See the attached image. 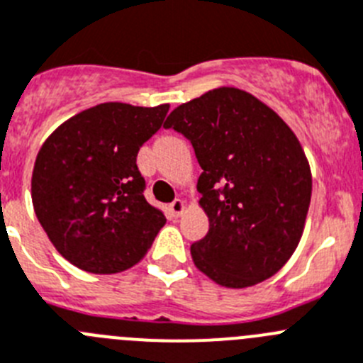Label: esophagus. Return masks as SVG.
Segmentation results:
<instances>
[{
    "label": "esophagus",
    "mask_w": 363,
    "mask_h": 363,
    "mask_svg": "<svg viewBox=\"0 0 363 363\" xmlns=\"http://www.w3.org/2000/svg\"><path fill=\"white\" fill-rule=\"evenodd\" d=\"M186 210H188V206H186V202L182 201V199H175V201L169 204V211L174 213V217H181Z\"/></svg>",
    "instance_id": "34e87169"
}]
</instances>
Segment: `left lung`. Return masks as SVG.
Segmentation results:
<instances>
[{
	"mask_svg": "<svg viewBox=\"0 0 363 363\" xmlns=\"http://www.w3.org/2000/svg\"><path fill=\"white\" fill-rule=\"evenodd\" d=\"M164 128L188 137L210 230L191 244L195 267L215 284L244 289L273 277L302 238L311 168L295 132L266 103L220 86L182 103Z\"/></svg>",
	"mask_w": 363,
	"mask_h": 363,
	"instance_id": "obj_1",
	"label": "left lung"
}]
</instances>
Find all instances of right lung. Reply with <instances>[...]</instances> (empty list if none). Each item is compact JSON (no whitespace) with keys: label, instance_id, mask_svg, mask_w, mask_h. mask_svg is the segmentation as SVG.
<instances>
[{"label":"right lung","instance_id":"right-lung-1","mask_svg":"<svg viewBox=\"0 0 363 363\" xmlns=\"http://www.w3.org/2000/svg\"><path fill=\"white\" fill-rule=\"evenodd\" d=\"M169 104L101 103L60 125L35 157L32 204L54 247L94 275L141 262L166 224L143 195L137 153Z\"/></svg>","mask_w":363,"mask_h":363}]
</instances>
